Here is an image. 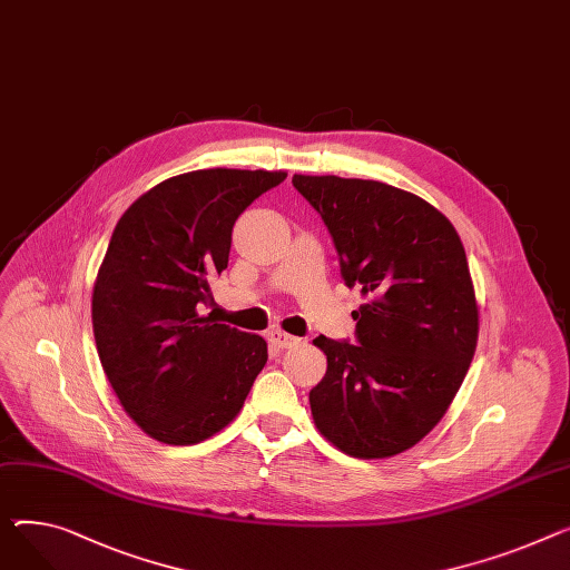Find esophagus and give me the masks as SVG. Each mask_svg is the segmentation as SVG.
I'll use <instances>...</instances> for the list:
<instances>
[{
    "mask_svg": "<svg viewBox=\"0 0 570 570\" xmlns=\"http://www.w3.org/2000/svg\"><path fill=\"white\" fill-rule=\"evenodd\" d=\"M271 344L273 346H277V348H293V346H297L299 344V338L297 336H293V334H286L284 330H279V327H275V330H271Z\"/></svg>",
    "mask_w": 570,
    "mask_h": 570,
    "instance_id": "1",
    "label": "esophagus"
}]
</instances>
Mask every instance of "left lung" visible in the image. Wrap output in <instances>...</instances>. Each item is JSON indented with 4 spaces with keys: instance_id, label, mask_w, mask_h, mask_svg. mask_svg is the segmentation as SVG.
<instances>
[{
    "instance_id": "8db88e82",
    "label": "left lung",
    "mask_w": 570,
    "mask_h": 570,
    "mask_svg": "<svg viewBox=\"0 0 570 570\" xmlns=\"http://www.w3.org/2000/svg\"><path fill=\"white\" fill-rule=\"evenodd\" d=\"M325 222L341 279L368 297L353 312L355 344L316 336L327 355L309 392L316 429L355 459H387L420 442L461 390L479 312L451 222L377 180L293 176Z\"/></svg>"
}]
</instances>
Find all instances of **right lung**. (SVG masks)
I'll list each match as a JSON object with an SVG mask.
<instances>
[{"label": "right lung", "instance_id": "add662e5", "mask_svg": "<svg viewBox=\"0 0 570 570\" xmlns=\"http://www.w3.org/2000/svg\"><path fill=\"white\" fill-rule=\"evenodd\" d=\"M284 171L199 169L163 180L119 219L91 299L96 348L132 422L197 444L240 412L268 362L258 334L202 316L240 213Z\"/></svg>", "mask_w": 570, "mask_h": 570}]
</instances>
